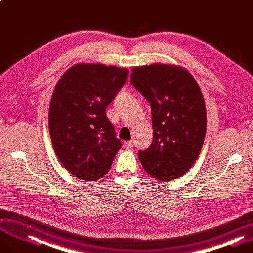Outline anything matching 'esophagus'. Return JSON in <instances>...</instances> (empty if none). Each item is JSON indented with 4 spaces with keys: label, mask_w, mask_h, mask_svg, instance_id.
<instances>
[{
    "label": "esophagus",
    "mask_w": 253,
    "mask_h": 253,
    "mask_svg": "<svg viewBox=\"0 0 253 253\" xmlns=\"http://www.w3.org/2000/svg\"><path fill=\"white\" fill-rule=\"evenodd\" d=\"M125 146L126 147V148H128V149H130V148H133V146H134V141H127V142H126L125 143Z\"/></svg>",
    "instance_id": "34e87169"
}]
</instances>
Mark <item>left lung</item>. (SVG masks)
<instances>
[{
  "label": "left lung",
  "mask_w": 253,
  "mask_h": 253,
  "mask_svg": "<svg viewBox=\"0 0 253 253\" xmlns=\"http://www.w3.org/2000/svg\"><path fill=\"white\" fill-rule=\"evenodd\" d=\"M130 84L151 107L154 138L139 150L146 172L159 180L184 175L203 147L207 111L201 90L187 69L169 64L134 67Z\"/></svg>",
  "instance_id": "left-lung-1"
}]
</instances>
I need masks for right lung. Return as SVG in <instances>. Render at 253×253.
<instances>
[{"label":"right lung","mask_w":253,"mask_h":253,"mask_svg":"<svg viewBox=\"0 0 253 253\" xmlns=\"http://www.w3.org/2000/svg\"><path fill=\"white\" fill-rule=\"evenodd\" d=\"M128 70L79 63L60 78L49 104L48 128L55 153L69 173L83 180L106 175L121 142L106 115Z\"/></svg>","instance_id":"right-lung-1"}]
</instances>
